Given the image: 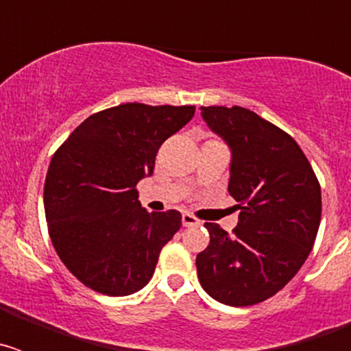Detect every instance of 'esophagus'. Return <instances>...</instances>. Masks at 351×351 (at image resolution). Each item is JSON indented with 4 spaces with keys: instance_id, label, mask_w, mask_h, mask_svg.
<instances>
[{
    "instance_id": "esophagus-1",
    "label": "esophagus",
    "mask_w": 351,
    "mask_h": 351,
    "mask_svg": "<svg viewBox=\"0 0 351 351\" xmlns=\"http://www.w3.org/2000/svg\"><path fill=\"white\" fill-rule=\"evenodd\" d=\"M182 225H184V226H195V225H200V221H198L195 216H191L190 213H182Z\"/></svg>"
}]
</instances>
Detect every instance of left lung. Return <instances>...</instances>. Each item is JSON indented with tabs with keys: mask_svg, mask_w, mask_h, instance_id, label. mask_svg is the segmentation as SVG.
Instances as JSON below:
<instances>
[{
	"mask_svg": "<svg viewBox=\"0 0 351 351\" xmlns=\"http://www.w3.org/2000/svg\"><path fill=\"white\" fill-rule=\"evenodd\" d=\"M202 119L230 149L228 191L241 214L228 235L206 223L210 243L197 255L204 290L226 306H253L299 272L322 218L318 179L297 142L243 107H200Z\"/></svg>",
	"mask_w": 351,
	"mask_h": 351,
	"instance_id": "8db88e82",
	"label": "left lung"
}]
</instances>
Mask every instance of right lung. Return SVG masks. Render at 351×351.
Listing matches in <instances>:
<instances>
[{
  "mask_svg": "<svg viewBox=\"0 0 351 351\" xmlns=\"http://www.w3.org/2000/svg\"><path fill=\"white\" fill-rule=\"evenodd\" d=\"M193 105L125 104L93 114L49 165L43 206L61 262L91 290L123 297L153 278L181 213H147L137 182L151 178L160 145L191 121Z\"/></svg>",
  "mask_w": 351,
  "mask_h": 351,
  "instance_id": "1",
  "label": "right lung"
}]
</instances>
